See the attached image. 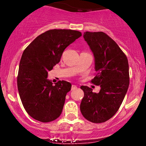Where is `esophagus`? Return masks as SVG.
Returning <instances> with one entry per match:
<instances>
[{"label":"esophagus","mask_w":146,"mask_h":146,"mask_svg":"<svg viewBox=\"0 0 146 146\" xmlns=\"http://www.w3.org/2000/svg\"><path fill=\"white\" fill-rule=\"evenodd\" d=\"M77 88V86H75V85H72L71 86V90H75Z\"/></svg>","instance_id":"1"}]
</instances>
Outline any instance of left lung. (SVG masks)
Wrapping results in <instances>:
<instances>
[{
	"instance_id": "obj_1",
	"label": "left lung",
	"mask_w": 146,
	"mask_h": 146,
	"mask_svg": "<svg viewBox=\"0 0 146 146\" xmlns=\"http://www.w3.org/2000/svg\"><path fill=\"white\" fill-rule=\"evenodd\" d=\"M84 38L95 57L96 74L90 82L101 89L96 93L86 86L80 87L84 93L80 110L89 121L103 123L115 115L127 93L130 82L128 59L106 33L86 31Z\"/></svg>"
}]
</instances>
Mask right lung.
Wrapping results in <instances>:
<instances>
[{"label": "right lung", "mask_w": 146, "mask_h": 146, "mask_svg": "<svg viewBox=\"0 0 146 146\" xmlns=\"http://www.w3.org/2000/svg\"><path fill=\"white\" fill-rule=\"evenodd\" d=\"M82 36L71 29H51L35 38L22 55L17 77L20 98L25 110L34 119L50 122L60 117L71 84L53 85L48 72L60 61L63 51Z\"/></svg>", "instance_id": "right-lung-1"}]
</instances>
